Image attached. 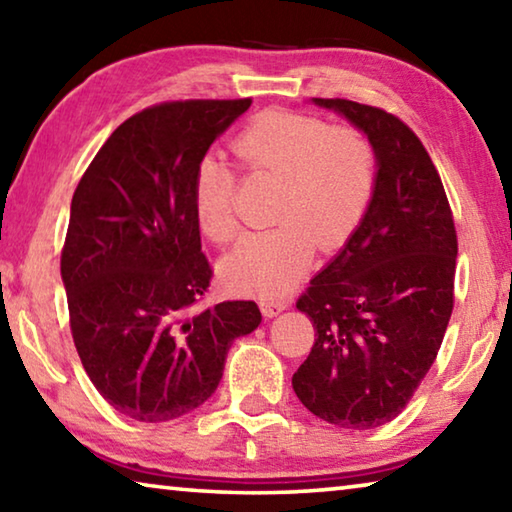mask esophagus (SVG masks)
<instances>
[{
  "label": "esophagus",
  "mask_w": 512,
  "mask_h": 512,
  "mask_svg": "<svg viewBox=\"0 0 512 512\" xmlns=\"http://www.w3.org/2000/svg\"><path fill=\"white\" fill-rule=\"evenodd\" d=\"M289 307V300L287 298H266L262 300V314L266 318H273L280 314V311H284Z\"/></svg>",
  "instance_id": "34e87169"
}]
</instances>
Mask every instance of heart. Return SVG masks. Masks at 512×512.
<instances>
[{
	"label": "heart",
	"mask_w": 512,
	"mask_h": 512,
	"mask_svg": "<svg viewBox=\"0 0 512 512\" xmlns=\"http://www.w3.org/2000/svg\"><path fill=\"white\" fill-rule=\"evenodd\" d=\"M253 176L275 178V228L241 241L221 262L230 289L277 296L307 271L314 246L336 248L366 214L377 180L370 135L291 110H266L232 142ZM237 173L205 155L194 171V214L207 239L230 244L239 235Z\"/></svg>",
	"instance_id": "1"
}]
</instances>
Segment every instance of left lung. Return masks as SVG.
Instances as JSON below:
<instances>
[{
	"mask_svg": "<svg viewBox=\"0 0 512 512\" xmlns=\"http://www.w3.org/2000/svg\"><path fill=\"white\" fill-rule=\"evenodd\" d=\"M314 103L370 135L377 180L359 228L296 302L316 339L293 391L320 420L375 429L402 413L443 343L454 216L427 149L400 117L348 99Z\"/></svg>",
	"mask_w": 512,
	"mask_h": 512,
	"instance_id": "left-lung-1",
	"label": "left lung"
}]
</instances>
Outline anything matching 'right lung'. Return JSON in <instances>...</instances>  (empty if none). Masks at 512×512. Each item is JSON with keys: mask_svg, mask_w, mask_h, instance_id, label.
Returning a JSON list of instances; mask_svg holds the SVG:
<instances>
[{"mask_svg": "<svg viewBox=\"0 0 512 512\" xmlns=\"http://www.w3.org/2000/svg\"><path fill=\"white\" fill-rule=\"evenodd\" d=\"M253 99L167 101L112 133L72 198L60 275L85 372L137 422L194 411L219 386L230 343L262 323L253 300L201 309L212 266L194 171Z\"/></svg>", "mask_w": 512, "mask_h": 512, "instance_id": "add662e5", "label": "right lung"}]
</instances>
